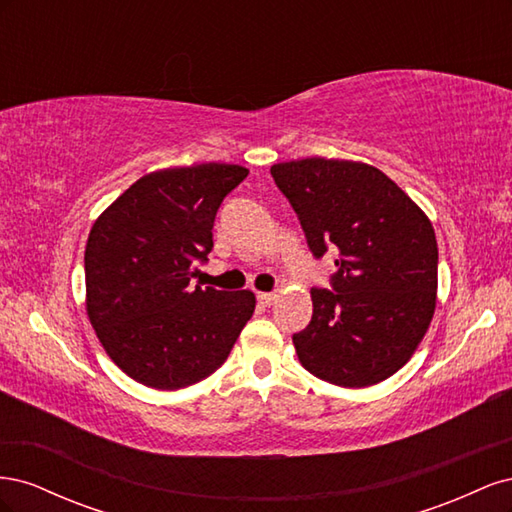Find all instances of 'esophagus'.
<instances>
[{
	"instance_id": "esophagus-1",
	"label": "esophagus",
	"mask_w": 512,
	"mask_h": 512,
	"mask_svg": "<svg viewBox=\"0 0 512 512\" xmlns=\"http://www.w3.org/2000/svg\"><path fill=\"white\" fill-rule=\"evenodd\" d=\"M277 301V294L275 292H258V303L260 305H273Z\"/></svg>"
}]
</instances>
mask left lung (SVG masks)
Instances as JSON below:
<instances>
[{
    "label": "left lung",
    "mask_w": 512,
    "mask_h": 512,
    "mask_svg": "<svg viewBox=\"0 0 512 512\" xmlns=\"http://www.w3.org/2000/svg\"><path fill=\"white\" fill-rule=\"evenodd\" d=\"M309 250L337 252L333 288H312L314 314L292 335L320 380L363 389L404 367L438 299V241L425 211L376 166L305 158L271 166Z\"/></svg>",
    "instance_id": "1"
}]
</instances>
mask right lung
<instances>
[{
    "label": "right lung",
    "mask_w": 512,
    "mask_h": 512,
    "mask_svg": "<svg viewBox=\"0 0 512 512\" xmlns=\"http://www.w3.org/2000/svg\"><path fill=\"white\" fill-rule=\"evenodd\" d=\"M239 164L164 168L132 183L91 226L85 307L104 352L132 380L177 391L211 376L252 318V290L190 288L213 247Z\"/></svg>",
    "instance_id": "obj_1"
}]
</instances>
